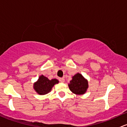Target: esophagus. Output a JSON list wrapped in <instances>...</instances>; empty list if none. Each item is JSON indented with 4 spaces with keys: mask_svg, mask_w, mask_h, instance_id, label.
Instances as JSON below:
<instances>
[{
    "mask_svg": "<svg viewBox=\"0 0 127 127\" xmlns=\"http://www.w3.org/2000/svg\"><path fill=\"white\" fill-rule=\"evenodd\" d=\"M59 81L61 82V83H64V78H60Z\"/></svg>",
    "mask_w": 127,
    "mask_h": 127,
    "instance_id": "esophagus-1",
    "label": "esophagus"
}]
</instances>
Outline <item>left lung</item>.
I'll list each match as a JSON object with an SVG mask.
<instances>
[{
	"mask_svg": "<svg viewBox=\"0 0 127 127\" xmlns=\"http://www.w3.org/2000/svg\"><path fill=\"white\" fill-rule=\"evenodd\" d=\"M69 87L70 91L75 94L83 95L88 88V83L83 75L76 73L72 77V79L69 84Z\"/></svg>",
	"mask_w": 127,
	"mask_h": 127,
	"instance_id": "obj_1",
	"label": "left lung"
}]
</instances>
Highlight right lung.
<instances>
[{"mask_svg":"<svg viewBox=\"0 0 127 127\" xmlns=\"http://www.w3.org/2000/svg\"><path fill=\"white\" fill-rule=\"evenodd\" d=\"M58 81L56 79L49 80L48 78L41 75L34 85V88L39 95H45L51 92V89L55 84H58Z\"/></svg>","mask_w":127,"mask_h":127,"instance_id":"right-lung-1","label":"right lung"}]
</instances>
